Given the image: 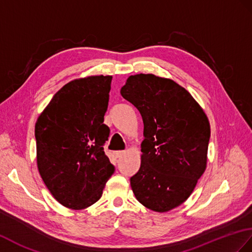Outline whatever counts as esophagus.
Wrapping results in <instances>:
<instances>
[{
  "label": "esophagus",
  "mask_w": 252,
  "mask_h": 252,
  "mask_svg": "<svg viewBox=\"0 0 252 252\" xmlns=\"http://www.w3.org/2000/svg\"><path fill=\"white\" fill-rule=\"evenodd\" d=\"M126 154V151L125 150H119V151H116L115 153V156L117 157V158H121L122 156H124Z\"/></svg>",
  "instance_id": "34e87169"
}]
</instances>
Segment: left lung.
Segmentation results:
<instances>
[{
  "mask_svg": "<svg viewBox=\"0 0 252 252\" xmlns=\"http://www.w3.org/2000/svg\"><path fill=\"white\" fill-rule=\"evenodd\" d=\"M121 95L142 115V162L130 183L137 201L165 213L183 204L205 172L210 126L185 88L154 74L132 75Z\"/></svg>",
  "mask_w": 252,
  "mask_h": 252,
  "instance_id": "left-lung-1",
  "label": "left lung"
}]
</instances>
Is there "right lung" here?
Segmentation results:
<instances>
[{"mask_svg":"<svg viewBox=\"0 0 252 252\" xmlns=\"http://www.w3.org/2000/svg\"><path fill=\"white\" fill-rule=\"evenodd\" d=\"M112 76H89L63 86L35 124L37 167L56 200L84 209L102 196L115 166L103 146Z\"/></svg>","mask_w":252,"mask_h":252,"instance_id":"add662e5","label":"right lung"}]
</instances>
